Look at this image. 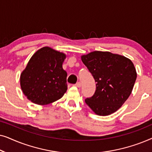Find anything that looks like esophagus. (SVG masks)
I'll return each instance as SVG.
<instances>
[{
	"label": "esophagus",
	"instance_id": "obj_1",
	"mask_svg": "<svg viewBox=\"0 0 152 152\" xmlns=\"http://www.w3.org/2000/svg\"><path fill=\"white\" fill-rule=\"evenodd\" d=\"M75 86H77V87H78V88H80V87H81V82H77V83H76L75 84Z\"/></svg>",
	"mask_w": 152,
	"mask_h": 152
}]
</instances>
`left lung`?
<instances>
[{
    "label": "left lung",
    "mask_w": 152,
    "mask_h": 152,
    "mask_svg": "<svg viewBox=\"0 0 152 152\" xmlns=\"http://www.w3.org/2000/svg\"><path fill=\"white\" fill-rule=\"evenodd\" d=\"M82 61L96 82L94 95L85 102L98 115L115 112L132 93L137 77L134 64L124 56L102 51L83 55Z\"/></svg>",
    "instance_id": "obj_1"
}]
</instances>
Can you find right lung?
Instances as JSON below:
<instances>
[{
	"label": "right lung",
	"mask_w": 152,
	"mask_h": 152,
	"mask_svg": "<svg viewBox=\"0 0 152 152\" xmlns=\"http://www.w3.org/2000/svg\"><path fill=\"white\" fill-rule=\"evenodd\" d=\"M66 55L49 47L35 53L20 75V87L29 100L45 105L58 100L67 90Z\"/></svg>",
	"instance_id": "right-lung-1"
}]
</instances>
